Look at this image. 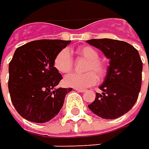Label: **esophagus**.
<instances>
[{
  "mask_svg": "<svg viewBox=\"0 0 149 149\" xmlns=\"http://www.w3.org/2000/svg\"><path fill=\"white\" fill-rule=\"evenodd\" d=\"M74 89L76 90V91H78V92H85L86 91V89L85 88H74Z\"/></svg>",
  "mask_w": 149,
  "mask_h": 149,
  "instance_id": "obj_1",
  "label": "esophagus"
}]
</instances>
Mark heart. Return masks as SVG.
I'll list each match as a JSON object with an SVG mask.
<instances>
[{"instance_id":"b5f03b06","label":"heart","mask_w":149,"mask_h":149,"mask_svg":"<svg viewBox=\"0 0 149 149\" xmlns=\"http://www.w3.org/2000/svg\"><path fill=\"white\" fill-rule=\"evenodd\" d=\"M76 52L80 56L85 58L88 61L86 64L85 71H88L83 74L72 73L65 76L64 83L68 87L77 88H85L89 86L94 85L97 82L98 77L96 75L102 77L106 72V66L104 61L98 59L99 54L96 49L91 46H81L76 49ZM54 68H56L61 74L69 73L74 65L72 55L68 49H62L58 52L55 56L53 61ZM92 70V71H89ZM93 71H95L96 74Z\"/></svg>"}]
</instances>
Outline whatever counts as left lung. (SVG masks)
I'll list each match as a JSON object with an SVG mask.
<instances>
[{"mask_svg": "<svg viewBox=\"0 0 149 149\" xmlns=\"http://www.w3.org/2000/svg\"><path fill=\"white\" fill-rule=\"evenodd\" d=\"M87 43L100 49L110 60L103 93L88 104L90 111L105 119H115L128 112L138 99L141 88L142 61L138 51L130 44L115 39H89Z\"/></svg>", "mask_w": 149, "mask_h": 149, "instance_id": "obj_1", "label": "left lung"}]
</instances>
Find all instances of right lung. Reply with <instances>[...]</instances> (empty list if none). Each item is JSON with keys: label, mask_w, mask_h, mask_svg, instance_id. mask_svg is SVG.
I'll use <instances>...</instances> for the list:
<instances>
[{"label": "right lung", "mask_w": 149, "mask_h": 149, "mask_svg": "<svg viewBox=\"0 0 149 149\" xmlns=\"http://www.w3.org/2000/svg\"><path fill=\"white\" fill-rule=\"evenodd\" d=\"M71 40L41 39L18 47L8 65L11 102L24 118L45 123L57 116L72 88H58L62 79L53 61Z\"/></svg>", "instance_id": "obj_1"}]
</instances>
